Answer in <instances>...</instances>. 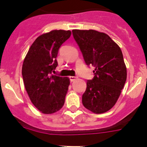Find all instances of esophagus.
Instances as JSON below:
<instances>
[{
	"label": "esophagus",
	"instance_id": "1",
	"mask_svg": "<svg viewBox=\"0 0 147 147\" xmlns=\"http://www.w3.org/2000/svg\"><path fill=\"white\" fill-rule=\"evenodd\" d=\"M77 77L76 76H69V80L71 81V82H73V81H75V80L77 79Z\"/></svg>",
	"mask_w": 147,
	"mask_h": 147
}]
</instances>
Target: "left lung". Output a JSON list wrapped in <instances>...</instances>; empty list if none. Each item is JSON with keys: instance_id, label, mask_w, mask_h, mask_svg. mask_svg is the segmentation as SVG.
<instances>
[{"instance_id": "8db88e82", "label": "left lung", "mask_w": 147, "mask_h": 147, "mask_svg": "<svg viewBox=\"0 0 147 147\" xmlns=\"http://www.w3.org/2000/svg\"><path fill=\"white\" fill-rule=\"evenodd\" d=\"M86 65L95 67L82 94L85 108L96 114L115 105L127 80V68L120 47L110 37L94 30L72 31Z\"/></svg>"}]
</instances>
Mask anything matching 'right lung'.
<instances>
[{
	"instance_id": "right-lung-1",
	"label": "right lung",
	"mask_w": 147,
	"mask_h": 147,
	"mask_svg": "<svg viewBox=\"0 0 147 147\" xmlns=\"http://www.w3.org/2000/svg\"><path fill=\"white\" fill-rule=\"evenodd\" d=\"M71 31L55 30L41 35L30 47L22 67L25 87L34 106L44 114L60 110L69 85L68 78L54 75L59 48Z\"/></svg>"
}]
</instances>
